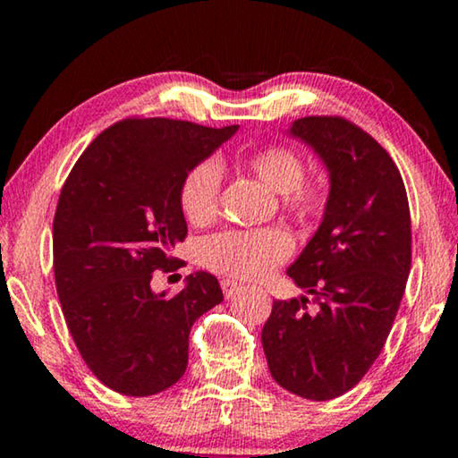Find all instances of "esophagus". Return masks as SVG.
I'll return each instance as SVG.
<instances>
[{"label": "esophagus", "instance_id": "34e87169", "mask_svg": "<svg viewBox=\"0 0 458 458\" xmlns=\"http://www.w3.org/2000/svg\"><path fill=\"white\" fill-rule=\"evenodd\" d=\"M221 287H223L225 298H233L235 293L242 290V284H237L235 279H223V281H221Z\"/></svg>", "mask_w": 458, "mask_h": 458}]
</instances>
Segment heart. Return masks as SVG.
Instances as JSON below:
<instances>
[{
	"instance_id": "obj_1",
	"label": "heart",
	"mask_w": 458,
	"mask_h": 458,
	"mask_svg": "<svg viewBox=\"0 0 458 458\" xmlns=\"http://www.w3.org/2000/svg\"><path fill=\"white\" fill-rule=\"evenodd\" d=\"M242 165L262 181L268 190L284 193L285 206L298 215L309 216L323 206V191L315 183H302L304 162L293 149L268 146L256 149ZM221 168L204 160L185 174L181 183V208L187 221L206 225L216 216ZM290 252V242L279 231H229L206 242L204 260L215 271L237 279H259L279 265Z\"/></svg>"
}]
</instances>
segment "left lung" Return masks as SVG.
Returning <instances> with one entry per match:
<instances>
[{
    "instance_id": "8db88e82",
    "label": "left lung",
    "mask_w": 458,
    "mask_h": 458,
    "mask_svg": "<svg viewBox=\"0 0 458 458\" xmlns=\"http://www.w3.org/2000/svg\"><path fill=\"white\" fill-rule=\"evenodd\" d=\"M287 133L327 168L329 196L287 268L304 296L275 300L262 348L281 387L321 403L359 384L384 348L411 273V212L390 154L356 124L304 116Z\"/></svg>"
}]
</instances>
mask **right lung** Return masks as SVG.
Masks as SVG:
<instances>
[{"label":"right lung","instance_id":"add662e5","mask_svg":"<svg viewBox=\"0 0 458 458\" xmlns=\"http://www.w3.org/2000/svg\"><path fill=\"white\" fill-rule=\"evenodd\" d=\"M237 124L127 118L89 143L54 216L55 290L68 331L93 375L124 396H152L183 377L190 331L223 302L215 275H187L177 296L149 287L173 271L185 240L181 183Z\"/></svg>","mask_w":458,"mask_h":458}]
</instances>
